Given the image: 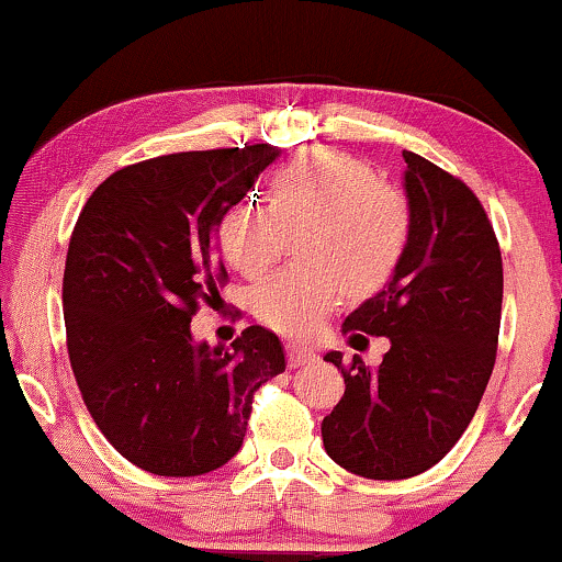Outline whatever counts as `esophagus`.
<instances>
[{"label":"esophagus","instance_id":"esophagus-1","mask_svg":"<svg viewBox=\"0 0 562 562\" xmlns=\"http://www.w3.org/2000/svg\"><path fill=\"white\" fill-rule=\"evenodd\" d=\"M286 360L289 366H305V362L315 360V352L305 345H286Z\"/></svg>","mask_w":562,"mask_h":562}]
</instances>
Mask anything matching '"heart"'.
Listing matches in <instances>:
<instances>
[{
	"label": "heart",
	"instance_id": "b5f03b06",
	"mask_svg": "<svg viewBox=\"0 0 562 562\" xmlns=\"http://www.w3.org/2000/svg\"><path fill=\"white\" fill-rule=\"evenodd\" d=\"M300 266L262 281L252 313L262 326L307 336L341 300L371 296L392 283L413 236V204L360 157L313 149L270 176L266 207L239 200L215 223L223 260L257 279L296 236Z\"/></svg>",
	"mask_w": 562,
	"mask_h": 562
}]
</instances>
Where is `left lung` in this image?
<instances>
[{"label":"left lung","mask_w":562,"mask_h":562,"mask_svg":"<svg viewBox=\"0 0 562 562\" xmlns=\"http://www.w3.org/2000/svg\"><path fill=\"white\" fill-rule=\"evenodd\" d=\"M405 157L413 236L384 292L347 315L341 331L389 336L371 371L355 355L341 368L345 394L323 418L328 458L375 481L418 476L463 437L497 360L503 255L479 196L415 151ZM366 339V336H362Z\"/></svg>","instance_id":"obj_1"}]
</instances>
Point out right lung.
Instances as JSON below:
<instances>
[{"label": "right lung", "instance_id": "1", "mask_svg": "<svg viewBox=\"0 0 562 562\" xmlns=\"http://www.w3.org/2000/svg\"><path fill=\"white\" fill-rule=\"evenodd\" d=\"M279 157L270 144L125 165L72 228L63 276L70 368L86 411L128 463L202 476L239 452L255 392L283 373L279 336L194 345L189 323L228 281L215 223Z\"/></svg>", "mask_w": 562, "mask_h": 562}]
</instances>
